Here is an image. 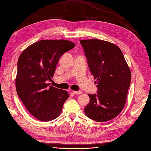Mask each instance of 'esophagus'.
Returning a JSON list of instances; mask_svg holds the SVG:
<instances>
[{"mask_svg":"<svg viewBox=\"0 0 151 151\" xmlns=\"http://www.w3.org/2000/svg\"><path fill=\"white\" fill-rule=\"evenodd\" d=\"M73 93L75 95H80V94L82 93V92L81 91H73Z\"/></svg>","mask_w":151,"mask_h":151,"instance_id":"esophagus-1","label":"esophagus"}]
</instances>
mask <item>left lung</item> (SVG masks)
Segmentation results:
<instances>
[{
  "mask_svg": "<svg viewBox=\"0 0 151 151\" xmlns=\"http://www.w3.org/2000/svg\"><path fill=\"white\" fill-rule=\"evenodd\" d=\"M89 70L97 80V94L84 108L85 114L97 122L117 117L126 103L131 73L123 54L115 45L100 40H81Z\"/></svg>",
  "mask_w": 151,
  "mask_h": 151,
  "instance_id": "left-lung-1",
  "label": "left lung"
}]
</instances>
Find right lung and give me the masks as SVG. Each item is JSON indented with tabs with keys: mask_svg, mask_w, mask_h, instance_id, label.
Here are the masks:
<instances>
[{
	"mask_svg": "<svg viewBox=\"0 0 151 151\" xmlns=\"http://www.w3.org/2000/svg\"><path fill=\"white\" fill-rule=\"evenodd\" d=\"M75 44L68 40H41L22 51L17 62V95L30 114L42 121L59 116L67 91L50 86L58 62Z\"/></svg>",
	"mask_w": 151,
	"mask_h": 151,
	"instance_id": "add662e5",
	"label": "right lung"
}]
</instances>
